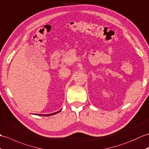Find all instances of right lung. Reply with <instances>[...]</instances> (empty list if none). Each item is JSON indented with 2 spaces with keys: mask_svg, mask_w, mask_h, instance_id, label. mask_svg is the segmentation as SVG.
<instances>
[{
  "mask_svg": "<svg viewBox=\"0 0 149 149\" xmlns=\"http://www.w3.org/2000/svg\"><path fill=\"white\" fill-rule=\"evenodd\" d=\"M61 111V110L60 111H57V112H55V113H51V114H47V115H43V116H50V115H55V114H56V113H58V112H60Z\"/></svg>",
  "mask_w": 149,
  "mask_h": 149,
  "instance_id": "add662e5",
  "label": "right lung"
}]
</instances>
